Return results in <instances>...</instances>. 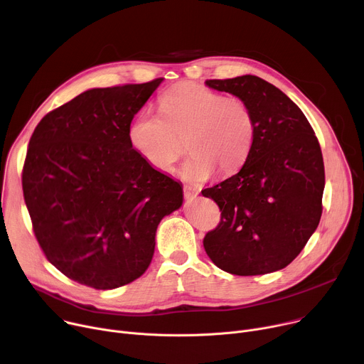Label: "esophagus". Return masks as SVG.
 Listing matches in <instances>:
<instances>
[{"label":"esophagus","mask_w":364,"mask_h":364,"mask_svg":"<svg viewBox=\"0 0 364 364\" xmlns=\"http://www.w3.org/2000/svg\"><path fill=\"white\" fill-rule=\"evenodd\" d=\"M183 191H184L186 198H196L198 196V190L191 186H183Z\"/></svg>","instance_id":"1"}]
</instances>
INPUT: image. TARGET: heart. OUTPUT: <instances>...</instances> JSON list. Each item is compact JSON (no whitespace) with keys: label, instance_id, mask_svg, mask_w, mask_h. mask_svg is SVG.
Segmentation results:
<instances>
[{"label":"heart","instance_id":"heart-1","mask_svg":"<svg viewBox=\"0 0 364 364\" xmlns=\"http://www.w3.org/2000/svg\"><path fill=\"white\" fill-rule=\"evenodd\" d=\"M256 122L250 107L193 83H180L159 99V115L142 112L131 122L128 138L139 157L152 168L168 173L186 151H191L180 174L191 183L209 180L215 170L237 171L253 146Z\"/></svg>","mask_w":364,"mask_h":364}]
</instances>
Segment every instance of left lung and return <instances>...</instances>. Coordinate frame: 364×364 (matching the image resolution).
I'll list each match as a JSON object with an SVG mask.
<instances>
[{
    "label": "left lung",
    "instance_id": "8db88e82",
    "mask_svg": "<svg viewBox=\"0 0 364 364\" xmlns=\"http://www.w3.org/2000/svg\"><path fill=\"white\" fill-rule=\"evenodd\" d=\"M205 85L246 100L256 134L240 171L201 191L222 212L218 228L203 239L204 250L232 275L279 271L299 255L321 219L326 174L318 139L295 103L261 77Z\"/></svg>",
    "mask_w": 364,
    "mask_h": 364
}]
</instances>
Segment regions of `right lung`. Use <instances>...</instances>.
I'll return each mask as SVG.
<instances>
[{
	"mask_svg": "<svg viewBox=\"0 0 364 364\" xmlns=\"http://www.w3.org/2000/svg\"><path fill=\"white\" fill-rule=\"evenodd\" d=\"M163 77L89 89L36 127L23 193L36 239L63 275L95 289L139 278L161 219L183 204L178 181L149 167L128 128Z\"/></svg>",
	"mask_w": 364,
	"mask_h": 364,
	"instance_id": "obj_1",
	"label": "right lung"
}]
</instances>
